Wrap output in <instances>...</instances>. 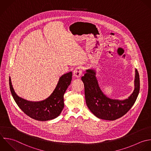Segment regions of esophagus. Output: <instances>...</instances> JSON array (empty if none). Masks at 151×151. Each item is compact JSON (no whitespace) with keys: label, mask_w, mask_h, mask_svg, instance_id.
<instances>
[{"label":"esophagus","mask_w":151,"mask_h":151,"mask_svg":"<svg viewBox=\"0 0 151 151\" xmlns=\"http://www.w3.org/2000/svg\"><path fill=\"white\" fill-rule=\"evenodd\" d=\"M82 70H81V68H79V67L76 68L74 70V71H73V77H74L75 78H80L81 76V75H82Z\"/></svg>","instance_id":"esophagus-1"}]
</instances>
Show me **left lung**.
Wrapping results in <instances>:
<instances>
[{
	"label": "left lung",
	"mask_w": 151,
	"mask_h": 151,
	"mask_svg": "<svg viewBox=\"0 0 151 151\" xmlns=\"http://www.w3.org/2000/svg\"><path fill=\"white\" fill-rule=\"evenodd\" d=\"M81 79L84 83L88 108L95 116L104 120L114 121L126 114L134 105L139 92V75L136 69L134 91L124 100L111 99L104 93L99 86L95 69H86Z\"/></svg>",
	"instance_id": "1"
}]
</instances>
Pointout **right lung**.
<instances>
[{
	"label": "right lung",
	"mask_w": 151,
	"mask_h": 151,
	"mask_svg": "<svg viewBox=\"0 0 151 151\" xmlns=\"http://www.w3.org/2000/svg\"><path fill=\"white\" fill-rule=\"evenodd\" d=\"M72 77V72L62 75L51 95L40 101H29L19 96L14 91L10 77V90L16 104L25 114L37 121H49L57 118L62 111L64 108L63 95L70 84Z\"/></svg>",
	"instance_id": "right-lung-1"
}]
</instances>
